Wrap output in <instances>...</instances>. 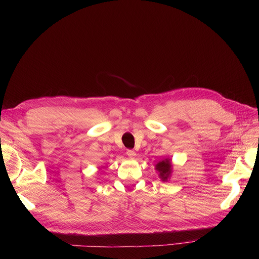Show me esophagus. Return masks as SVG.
Returning <instances> with one entry per match:
<instances>
[{
  "label": "esophagus",
  "mask_w": 259,
  "mask_h": 259,
  "mask_svg": "<svg viewBox=\"0 0 259 259\" xmlns=\"http://www.w3.org/2000/svg\"><path fill=\"white\" fill-rule=\"evenodd\" d=\"M126 154H127L128 157H130V158H134L135 155H137V153H135V151H134V150H131V149H128Z\"/></svg>",
  "instance_id": "1"
}]
</instances>
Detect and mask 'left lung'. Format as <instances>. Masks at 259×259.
<instances>
[{
    "label": "left lung",
    "instance_id": "1",
    "mask_svg": "<svg viewBox=\"0 0 259 259\" xmlns=\"http://www.w3.org/2000/svg\"><path fill=\"white\" fill-rule=\"evenodd\" d=\"M171 161L170 159L166 158L165 160L159 161L158 164L155 166L156 170L159 172V176L162 181H167L171 173Z\"/></svg>",
    "mask_w": 259,
    "mask_h": 259
}]
</instances>
